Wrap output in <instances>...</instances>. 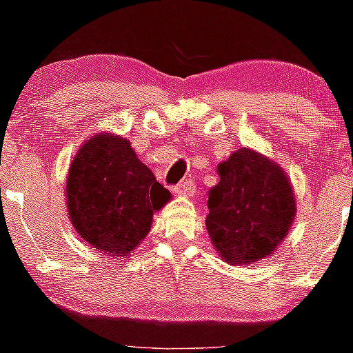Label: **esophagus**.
<instances>
[{"mask_svg": "<svg viewBox=\"0 0 353 353\" xmlns=\"http://www.w3.org/2000/svg\"><path fill=\"white\" fill-rule=\"evenodd\" d=\"M174 191H176L177 196H183V198L191 196V194L194 193V183H193V179H184L183 183H179V186L174 188Z\"/></svg>", "mask_w": 353, "mask_h": 353, "instance_id": "1", "label": "esophagus"}]
</instances>
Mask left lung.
I'll list each match as a JSON object with an SVG mask.
<instances>
[{
    "instance_id": "8db88e82",
    "label": "left lung",
    "mask_w": 353,
    "mask_h": 353,
    "mask_svg": "<svg viewBox=\"0 0 353 353\" xmlns=\"http://www.w3.org/2000/svg\"><path fill=\"white\" fill-rule=\"evenodd\" d=\"M208 193V236L221 260L248 265L269 259L292 229L296 200L279 163L241 146L217 165Z\"/></svg>"
}]
</instances>
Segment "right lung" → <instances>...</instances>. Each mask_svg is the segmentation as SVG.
<instances>
[{
  "label": "right lung",
  "instance_id": "right-lung-1",
  "mask_svg": "<svg viewBox=\"0 0 353 353\" xmlns=\"http://www.w3.org/2000/svg\"><path fill=\"white\" fill-rule=\"evenodd\" d=\"M170 198L131 141L115 132L85 139L68 167L65 203L72 225L91 248L115 259L134 253L153 214Z\"/></svg>",
  "mask_w": 353,
  "mask_h": 353
}]
</instances>
